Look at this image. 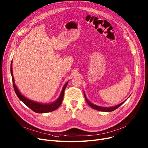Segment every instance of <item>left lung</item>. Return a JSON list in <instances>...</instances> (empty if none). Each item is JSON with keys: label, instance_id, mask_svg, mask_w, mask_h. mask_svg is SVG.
<instances>
[{"label": "left lung", "instance_id": "left-lung-1", "mask_svg": "<svg viewBox=\"0 0 148 148\" xmlns=\"http://www.w3.org/2000/svg\"><path fill=\"white\" fill-rule=\"evenodd\" d=\"M84 97H85V99H86V101L87 102V103L88 104V105H89L91 108H92L93 109H95L96 110H97V111H104V112H111V111H113L114 110H115L116 109H117L118 108L120 107L123 103H124L125 102V101L127 100H125V101L123 102L122 103H121L119 105H117L116 106H112V107H101V106H98L96 105H94L92 103H91L89 101H88L87 97H86V96L84 92Z\"/></svg>", "mask_w": 148, "mask_h": 148}]
</instances>
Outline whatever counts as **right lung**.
<instances>
[{
  "instance_id": "1",
  "label": "right lung",
  "mask_w": 148,
  "mask_h": 148,
  "mask_svg": "<svg viewBox=\"0 0 148 148\" xmlns=\"http://www.w3.org/2000/svg\"><path fill=\"white\" fill-rule=\"evenodd\" d=\"M11 73L12 75V83H13V86L14 88V90L15 92L16 95L18 97V98L20 99L25 105H27L28 108H30L32 110H33L34 112L36 113H46V112H49L53 111L56 110V109L60 106L63 100V97H64V91L65 90V88L68 84V82H67L63 88L62 90L60 96V97H58V99L55 101L54 102L51 103H40L38 102H36L34 101H33L32 100H29L24 96L21 95V93L19 92L18 90L17 87L16 86L14 82V78L13 76V73H12V61L11 64Z\"/></svg>"
}]
</instances>
